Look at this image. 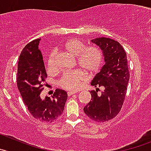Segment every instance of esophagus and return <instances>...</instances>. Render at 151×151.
<instances>
[{
    "label": "esophagus",
    "mask_w": 151,
    "mask_h": 151,
    "mask_svg": "<svg viewBox=\"0 0 151 151\" xmlns=\"http://www.w3.org/2000/svg\"><path fill=\"white\" fill-rule=\"evenodd\" d=\"M77 92H76V91H72V90H69L68 92H67V95H68L69 96H72V95H73V94H75V93H76Z\"/></svg>",
    "instance_id": "34e87169"
}]
</instances>
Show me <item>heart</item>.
Segmentation results:
<instances>
[{"label":"heart","mask_w":151,"mask_h":151,"mask_svg":"<svg viewBox=\"0 0 151 151\" xmlns=\"http://www.w3.org/2000/svg\"><path fill=\"white\" fill-rule=\"evenodd\" d=\"M62 47L67 52L76 57L77 64L88 73L93 74L99 70L103 62V52L99 47L89 46L85 47V44L81 41L72 38L66 41ZM56 58V52H51L47 58L49 68H55ZM85 78L86 73L81 70L67 72L61 77L59 84L67 90H76Z\"/></svg>","instance_id":"obj_1"}]
</instances>
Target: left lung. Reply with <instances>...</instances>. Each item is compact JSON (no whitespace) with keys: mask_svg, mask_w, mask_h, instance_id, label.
Wrapping results in <instances>:
<instances>
[{"mask_svg":"<svg viewBox=\"0 0 151 151\" xmlns=\"http://www.w3.org/2000/svg\"><path fill=\"white\" fill-rule=\"evenodd\" d=\"M91 41L102 50L105 64L90 83L97 88L90 91L91 100L84 111L93 121L104 122L117 116L125 99L130 78L127 55L122 46L111 38L101 37ZM99 86L104 88L101 93H98Z\"/></svg>","mask_w":151,"mask_h":151,"instance_id":"1","label":"left lung"}]
</instances>
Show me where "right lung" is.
Returning a JSON list of instances; mask_svg holds the SVG:
<instances>
[{
    "label": "right lung",
    "instance_id": "1",
    "mask_svg": "<svg viewBox=\"0 0 151 151\" xmlns=\"http://www.w3.org/2000/svg\"><path fill=\"white\" fill-rule=\"evenodd\" d=\"M40 38L25 46L18 63L17 85L24 104L32 116L44 122H53L62 114L67 99V92L56 89L52 98L40 96L47 77L43 56L38 49Z\"/></svg>",
    "mask_w": 151,
    "mask_h": 151
}]
</instances>
